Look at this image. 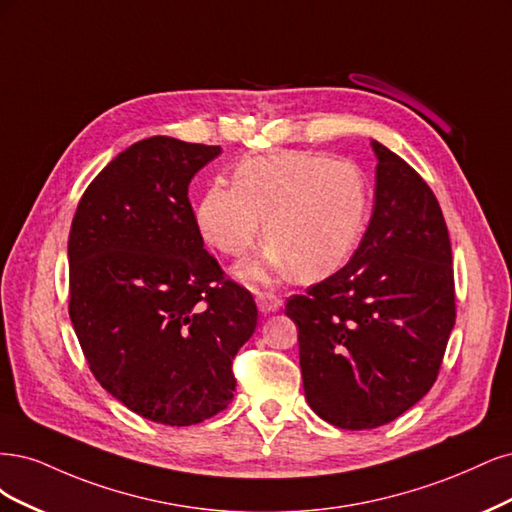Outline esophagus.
<instances>
[{"label":"esophagus","mask_w":512,"mask_h":512,"mask_svg":"<svg viewBox=\"0 0 512 512\" xmlns=\"http://www.w3.org/2000/svg\"><path fill=\"white\" fill-rule=\"evenodd\" d=\"M280 298L278 295H274V293H268V291H263V293H257V308L261 310V312H276L278 308H280Z\"/></svg>","instance_id":"esophagus-1"}]
</instances>
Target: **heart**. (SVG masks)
<instances>
[{"mask_svg":"<svg viewBox=\"0 0 512 512\" xmlns=\"http://www.w3.org/2000/svg\"><path fill=\"white\" fill-rule=\"evenodd\" d=\"M366 219L364 174L351 161L317 153L244 161L234 172V187L214 180L195 208L202 238L232 257L249 249L263 221V234L272 244L263 257L238 268L251 283L291 268L300 278L334 272L355 251Z\"/></svg>","mask_w":512,"mask_h":512,"instance_id":"b5f03b06","label":"heart"}]
</instances>
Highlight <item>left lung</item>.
<instances>
[{"mask_svg":"<svg viewBox=\"0 0 512 512\" xmlns=\"http://www.w3.org/2000/svg\"><path fill=\"white\" fill-rule=\"evenodd\" d=\"M372 219L342 270L285 312L298 325L304 393L342 430H374L432 389L455 325L451 240L425 180L372 140Z\"/></svg>","mask_w":512,"mask_h":512,"instance_id":"1","label":"left lung"}]
</instances>
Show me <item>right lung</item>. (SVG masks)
<instances>
[{"label":"right lung","mask_w":512,"mask_h":512,"mask_svg":"<svg viewBox=\"0 0 512 512\" xmlns=\"http://www.w3.org/2000/svg\"><path fill=\"white\" fill-rule=\"evenodd\" d=\"M221 146L153 136L82 193L68 240L70 319L100 385L136 415L195 425L232 402L257 327L251 291L204 249L189 183Z\"/></svg>","instance_id":"1"}]
</instances>
